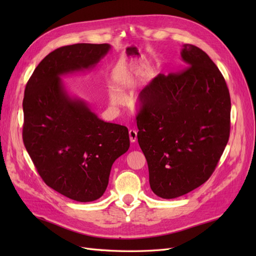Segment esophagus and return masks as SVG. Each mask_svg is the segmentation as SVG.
<instances>
[{"instance_id":"esophagus-1","label":"esophagus","mask_w":256,"mask_h":256,"mask_svg":"<svg viewBox=\"0 0 256 256\" xmlns=\"http://www.w3.org/2000/svg\"><path fill=\"white\" fill-rule=\"evenodd\" d=\"M129 138L131 143H134L138 140V132L134 129H130L129 130Z\"/></svg>"}]
</instances>
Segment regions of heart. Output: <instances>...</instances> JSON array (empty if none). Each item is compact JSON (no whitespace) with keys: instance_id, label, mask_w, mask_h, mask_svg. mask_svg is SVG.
I'll return each instance as SVG.
<instances>
[{"instance_id":"heart-1","label":"heart","mask_w":256,"mask_h":256,"mask_svg":"<svg viewBox=\"0 0 256 256\" xmlns=\"http://www.w3.org/2000/svg\"><path fill=\"white\" fill-rule=\"evenodd\" d=\"M131 81H132V78H131L130 74H124L118 76V83L120 88H126ZM108 96H109L110 104L112 106H120L124 102V96L122 92L118 88L114 86V85H110L108 88Z\"/></svg>"}]
</instances>
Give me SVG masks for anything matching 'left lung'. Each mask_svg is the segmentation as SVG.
<instances>
[{"label": "left lung", "instance_id": "obj_1", "mask_svg": "<svg viewBox=\"0 0 256 256\" xmlns=\"http://www.w3.org/2000/svg\"><path fill=\"white\" fill-rule=\"evenodd\" d=\"M184 66L158 74L140 92L138 141L148 164L150 184L162 198L187 194L214 173L230 138V97L207 54L184 44Z\"/></svg>", "mask_w": 256, "mask_h": 256}]
</instances>
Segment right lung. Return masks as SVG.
<instances>
[{
  "mask_svg": "<svg viewBox=\"0 0 256 256\" xmlns=\"http://www.w3.org/2000/svg\"><path fill=\"white\" fill-rule=\"evenodd\" d=\"M109 44H76L52 51L35 68L23 98V143L42 180L76 202L104 193L112 164L125 154V126L98 118L82 99L70 97L60 76L94 68Z\"/></svg>",
  "mask_w": 256,
  "mask_h": 256,
  "instance_id": "add662e5",
  "label": "right lung"
}]
</instances>
